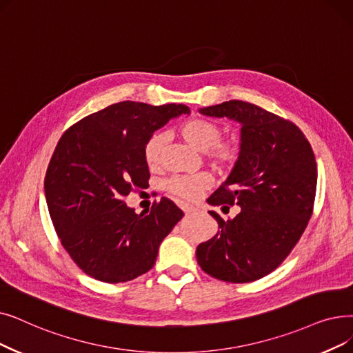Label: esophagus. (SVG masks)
Returning <instances> with one entry per match:
<instances>
[{
	"instance_id": "esophagus-1",
	"label": "esophagus",
	"mask_w": 353,
	"mask_h": 353,
	"mask_svg": "<svg viewBox=\"0 0 353 353\" xmlns=\"http://www.w3.org/2000/svg\"><path fill=\"white\" fill-rule=\"evenodd\" d=\"M180 208H181V210L185 212V213H192V212H194V210H196V208H194V206L188 205V203H181V205H180Z\"/></svg>"
}]
</instances>
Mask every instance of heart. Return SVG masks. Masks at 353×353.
I'll use <instances>...</instances> for the list:
<instances>
[{
  "mask_svg": "<svg viewBox=\"0 0 353 353\" xmlns=\"http://www.w3.org/2000/svg\"><path fill=\"white\" fill-rule=\"evenodd\" d=\"M179 135L189 145L199 151H206L210 163L226 170L236 164L239 159V145L235 140L221 139L222 130L214 121L206 118H190L181 122L177 128ZM165 145V135L163 132L151 134L143 148V157L150 170H156L161 163L163 150ZM164 189L170 194L194 201L201 193L212 186V177L208 173H197L193 176H173L164 181Z\"/></svg>",
  "mask_w": 353,
  "mask_h": 353,
  "instance_id": "1",
  "label": "heart"
}]
</instances>
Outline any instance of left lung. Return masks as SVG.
<instances>
[{
  "label": "left lung",
  "mask_w": 353,
  "mask_h": 353,
  "mask_svg": "<svg viewBox=\"0 0 353 353\" xmlns=\"http://www.w3.org/2000/svg\"><path fill=\"white\" fill-rule=\"evenodd\" d=\"M201 114L241 124L239 159L208 199L212 206L241 210L228 221L210 212L219 229L197 247V263L218 280L251 283L284 261L309 223L317 185L314 152L296 124L254 103L234 99Z\"/></svg>",
  "instance_id": "obj_1"
}]
</instances>
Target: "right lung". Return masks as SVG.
<instances>
[{
    "instance_id": "1",
    "label": "right lung",
    "mask_w": 353,
    "mask_h": 353,
    "mask_svg": "<svg viewBox=\"0 0 353 353\" xmlns=\"http://www.w3.org/2000/svg\"><path fill=\"white\" fill-rule=\"evenodd\" d=\"M186 105L152 106L124 101L76 122L63 132L44 177V193L57 236L92 279L125 283L156 264L161 241L183 213L163 197L137 214L124 197L148 185L143 157L148 137Z\"/></svg>"
}]
</instances>
